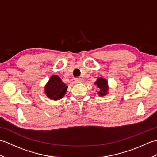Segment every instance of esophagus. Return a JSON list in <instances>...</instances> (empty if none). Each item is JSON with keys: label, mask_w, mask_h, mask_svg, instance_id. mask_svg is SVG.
Here are the masks:
<instances>
[{"label": "esophagus", "mask_w": 157, "mask_h": 157, "mask_svg": "<svg viewBox=\"0 0 157 157\" xmlns=\"http://www.w3.org/2000/svg\"><path fill=\"white\" fill-rule=\"evenodd\" d=\"M75 82L76 83H82L83 82V79L82 78H75Z\"/></svg>", "instance_id": "34e87169"}]
</instances>
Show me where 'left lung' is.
Listing matches in <instances>:
<instances>
[{
    "instance_id": "8db88e82",
    "label": "left lung",
    "mask_w": 157,
    "mask_h": 157,
    "mask_svg": "<svg viewBox=\"0 0 157 157\" xmlns=\"http://www.w3.org/2000/svg\"><path fill=\"white\" fill-rule=\"evenodd\" d=\"M94 84L97 86V87L100 89V92H98V94L101 96L106 95L108 93L109 87L108 82L105 78L100 77L97 79V80L95 82Z\"/></svg>"
}]
</instances>
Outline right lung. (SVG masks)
Returning a JSON list of instances; mask_svg holds the SVG:
<instances>
[{
  "instance_id": "obj_1",
  "label": "right lung",
  "mask_w": 157,
  "mask_h": 157,
  "mask_svg": "<svg viewBox=\"0 0 157 157\" xmlns=\"http://www.w3.org/2000/svg\"><path fill=\"white\" fill-rule=\"evenodd\" d=\"M45 94L48 97L54 101L62 98L65 94L67 86L62 82L57 75H53L45 86Z\"/></svg>"
}]
</instances>
